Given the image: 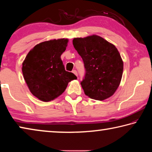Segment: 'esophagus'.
Listing matches in <instances>:
<instances>
[{
  "label": "esophagus",
  "instance_id": "obj_1",
  "mask_svg": "<svg viewBox=\"0 0 152 152\" xmlns=\"http://www.w3.org/2000/svg\"><path fill=\"white\" fill-rule=\"evenodd\" d=\"M72 73L74 74H75L76 76H77L78 75V73H77V72H76V70H74L73 71H72Z\"/></svg>",
  "mask_w": 152,
  "mask_h": 152
}]
</instances>
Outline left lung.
<instances>
[{
	"instance_id": "left-lung-1",
	"label": "left lung",
	"mask_w": 152,
	"mask_h": 152,
	"mask_svg": "<svg viewBox=\"0 0 152 152\" xmlns=\"http://www.w3.org/2000/svg\"><path fill=\"white\" fill-rule=\"evenodd\" d=\"M74 47L84 61L81 86L91 99L103 101L113 95L122 78L123 61L115 46L96 35L74 38Z\"/></svg>"
}]
</instances>
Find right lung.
<instances>
[{"instance_id":"obj_1","label":"right lung","mask_w":152,"mask_h":152,"mask_svg":"<svg viewBox=\"0 0 152 152\" xmlns=\"http://www.w3.org/2000/svg\"><path fill=\"white\" fill-rule=\"evenodd\" d=\"M68 39L46 41L36 45L23 62L22 72L30 92L38 99L48 102L65 91L68 82L77 79L65 70L61 55Z\"/></svg>"}]
</instances>
